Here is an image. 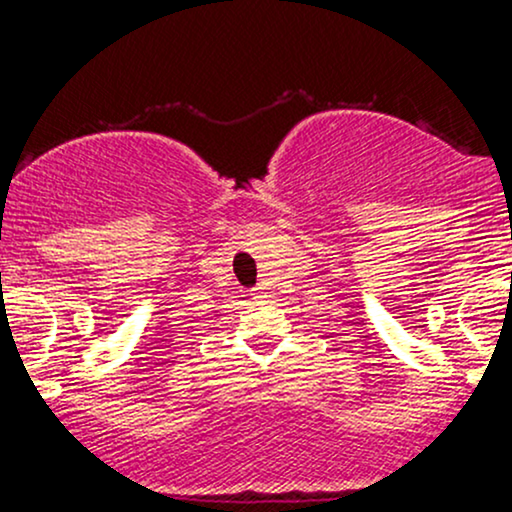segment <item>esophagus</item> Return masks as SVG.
<instances>
[{
  "label": "esophagus",
  "mask_w": 512,
  "mask_h": 512,
  "mask_svg": "<svg viewBox=\"0 0 512 512\" xmlns=\"http://www.w3.org/2000/svg\"><path fill=\"white\" fill-rule=\"evenodd\" d=\"M262 289H255V291H252V296H255V298H262Z\"/></svg>",
  "instance_id": "esophagus-1"
}]
</instances>
